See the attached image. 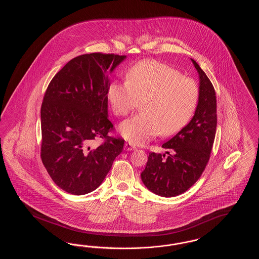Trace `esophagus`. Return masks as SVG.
Instances as JSON below:
<instances>
[{
  "instance_id": "1",
  "label": "esophagus",
  "mask_w": 259,
  "mask_h": 259,
  "mask_svg": "<svg viewBox=\"0 0 259 259\" xmlns=\"http://www.w3.org/2000/svg\"><path fill=\"white\" fill-rule=\"evenodd\" d=\"M124 149L125 150H135L136 147L135 146H133L131 143H126L125 145H124Z\"/></svg>"
}]
</instances>
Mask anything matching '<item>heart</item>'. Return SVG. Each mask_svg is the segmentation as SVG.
Here are the masks:
<instances>
[{"mask_svg":"<svg viewBox=\"0 0 259 259\" xmlns=\"http://www.w3.org/2000/svg\"><path fill=\"white\" fill-rule=\"evenodd\" d=\"M108 98L117 116L129 114L142 101V112L120 124L119 132L132 144L142 145L158 134L181 131L197 107V83L172 67L145 60L127 73V81L113 80Z\"/></svg>","mask_w":259,"mask_h":259,"instance_id":"heart-1","label":"heart"}]
</instances>
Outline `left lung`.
Listing matches in <instances>:
<instances>
[{
    "label": "left lung",
    "instance_id": "8db88e82",
    "mask_svg": "<svg viewBox=\"0 0 259 259\" xmlns=\"http://www.w3.org/2000/svg\"><path fill=\"white\" fill-rule=\"evenodd\" d=\"M199 74V100L190 122L162 145L165 154L150 152L142 181L148 190L162 197H174L194 185L209 159L217 130V97L209 77L195 60ZM171 153H169V151Z\"/></svg>",
    "mask_w": 259,
    "mask_h": 259
}]
</instances>
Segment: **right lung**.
I'll list each match as a JSON object with an SVG mask.
<instances>
[{"label": "right lung", "mask_w": 259, "mask_h": 259, "mask_svg": "<svg viewBox=\"0 0 259 259\" xmlns=\"http://www.w3.org/2000/svg\"><path fill=\"white\" fill-rule=\"evenodd\" d=\"M125 55L90 53L68 62L51 79L40 108L41 161L55 185L74 195L95 190L123 149L110 137L109 73ZM96 138L104 142L93 145Z\"/></svg>", "instance_id": "add662e5"}]
</instances>
